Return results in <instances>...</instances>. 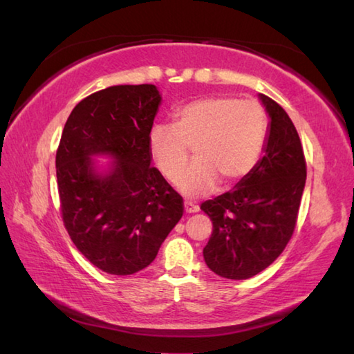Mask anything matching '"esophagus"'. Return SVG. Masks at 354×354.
I'll list each match as a JSON object with an SVG mask.
<instances>
[{"label": "esophagus", "instance_id": "esophagus-1", "mask_svg": "<svg viewBox=\"0 0 354 354\" xmlns=\"http://www.w3.org/2000/svg\"><path fill=\"white\" fill-rule=\"evenodd\" d=\"M184 209H185L187 214H192V213H198L199 207L192 204V202H184Z\"/></svg>", "mask_w": 354, "mask_h": 354}]
</instances>
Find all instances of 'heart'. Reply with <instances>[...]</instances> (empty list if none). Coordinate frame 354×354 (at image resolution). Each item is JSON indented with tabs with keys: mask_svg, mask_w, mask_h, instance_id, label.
I'll return each instance as SVG.
<instances>
[{
	"mask_svg": "<svg viewBox=\"0 0 354 354\" xmlns=\"http://www.w3.org/2000/svg\"><path fill=\"white\" fill-rule=\"evenodd\" d=\"M268 117L255 100L208 97L185 104L173 126L158 124L149 132V152L164 178L176 181L195 149L198 161L178 181L185 196L214 192L222 179L232 185L250 175L266 145Z\"/></svg>",
	"mask_w": 354,
	"mask_h": 354,
	"instance_id": "1",
	"label": "heart"
}]
</instances>
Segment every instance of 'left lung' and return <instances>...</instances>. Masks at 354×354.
<instances>
[{
	"instance_id": "8db88e82",
	"label": "left lung",
	"mask_w": 354,
	"mask_h": 354,
	"mask_svg": "<svg viewBox=\"0 0 354 354\" xmlns=\"http://www.w3.org/2000/svg\"><path fill=\"white\" fill-rule=\"evenodd\" d=\"M269 115L263 158L234 189L201 205L213 222L204 260L214 274L246 280L266 269L295 230L306 185L298 132L280 104L259 94Z\"/></svg>"
}]
</instances>
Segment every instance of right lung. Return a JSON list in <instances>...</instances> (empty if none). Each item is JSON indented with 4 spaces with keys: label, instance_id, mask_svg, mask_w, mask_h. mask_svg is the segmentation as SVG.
I'll list each match as a JSON object with an SVG mask.
<instances>
[{
    "label": "right lung",
    "instance_id": "1",
    "mask_svg": "<svg viewBox=\"0 0 354 354\" xmlns=\"http://www.w3.org/2000/svg\"><path fill=\"white\" fill-rule=\"evenodd\" d=\"M162 97L155 85H117L76 104L56 153L65 228L103 272L147 268L183 217V198L150 167L149 132ZM106 156L102 166L95 160Z\"/></svg>",
    "mask_w": 354,
    "mask_h": 354
}]
</instances>
